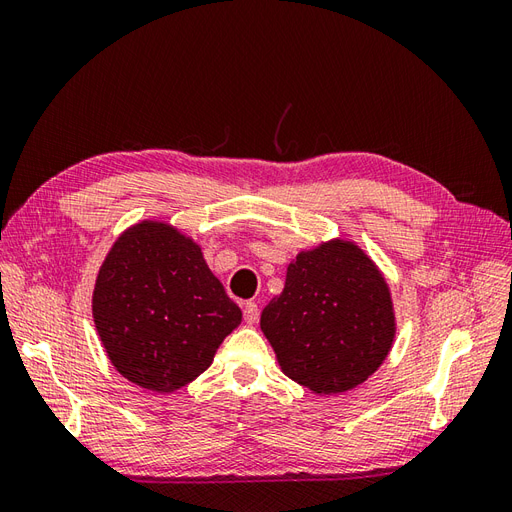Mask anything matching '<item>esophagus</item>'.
<instances>
[{
	"label": "esophagus",
	"mask_w": 512,
	"mask_h": 512,
	"mask_svg": "<svg viewBox=\"0 0 512 512\" xmlns=\"http://www.w3.org/2000/svg\"><path fill=\"white\" fill-rule=\"evenodd\" d=\"M243 316H245V322H247V324H256V322H258V316H260L258 303H256V301H247V303L243 305Z\"/></svg>",
	"instance_id": "34e87169"
}]
</instances>
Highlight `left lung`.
<instances>
[{
    "label": "left lung",
    "instance_id": "obj_1",
    "mask_svg": "<svg viewBox=\"0 0 512 512\" xmlns=\"http://www.w3.org/2000/svg\"><path fill=\"white\" fill-rule=\"evenodd\" d=\"M260 329L288 378L314 393H344L374 374L393 346L391 292L363 250L329 241L290 262Z\"/></svg>",
    "mask_w": 512,
    "mask_h": 512
}]
</instances>
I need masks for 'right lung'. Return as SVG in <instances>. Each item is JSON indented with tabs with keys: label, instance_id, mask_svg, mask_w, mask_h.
<instances>
[{
	"label": "right lung",
	"instance_id": "1",
	"mask_svg": "<svg viewBox=\"0 0 512 512\" xmlns=\"http://www.w3.org/2000/svg\"><path fill=\"white\" fill-rule=\"evenodd\" d=\"M94 322L123 378L170 393L211 365L241 309L200 247L162 222H141L115 241L94 290Z\"/></svg>",
	"mask_w": 512,
	"mask_h": 512
}]
</instances>
